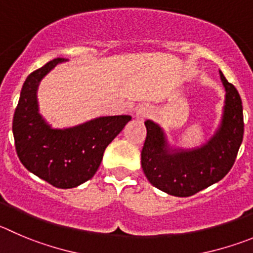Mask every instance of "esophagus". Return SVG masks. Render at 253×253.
Listing matches in <instances>:
<instances>
[{"label": "esophagus", "mask_w": 253, "mask_h": 253, "mask_svg": "<svg viewBox=\"0 0 253 253\" xmlns=\"http://www.w3.org/2000/svg\"><path fill=\"white\" fill-rule=\"evenodd\" d=\"M151 115H152V110H151L148 106H141L137 110V112H136V117H137V120H140V121L148 119Z\"/></svg>", "instance_id": "obj_1"}]
</instances>
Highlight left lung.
Wrapping results in <instances>:
<instances>
[{
    "label": "left lung",
    "mask_w": 253,
    "mask_h": 253,
    "mask_svg": "<svg viewBox=\"0 0 253 253\" xmlns=\"http://www.w3.org/2000/svg\"><path fill=\"white\" fill-rule=\"evenodd\" d=\"M226 89L223 117L213 137L197 150L169 152L164 131L146 121L141 165L155 187L177 197H188L218 182L232 169L244 138V110L240 93L219 72Z\"/></svg>",
    "instance_id": "left-lung-1"
}]
</instances>
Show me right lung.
<instances>
[{
  "label": "right lung",
  "instance_id": "1",
  "mask_svg": "<svg viewBox=\"0 0 253 253\" xmlns=\"http://www.w3.org/2000/svg\"><path fill=\"white\" fill-rule=\"evenodd\" d=\"M65 61L55 58L28 75L12 122L20 161L57 188L77 187L92 178L106 147L131 120L129 116H107L71 128H51L39 113L37 87L52 68Z\"/></svg>",
  "mask_w": 253,
  "mask_h": 253
}]
</instances>
